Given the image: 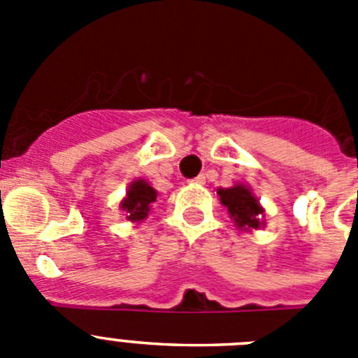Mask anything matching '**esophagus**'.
Returning a JSON list of instances; mask_svg holds the SVG:
<instances>
[{"mask_svg": "<svg viewBox=\"0 0 358 358\" xmlns=\"http://www.w3.org/2000/svg\"><path fill=\"white\" fill-rule=\"evenodd\" d=\"M192 182H195V185H204V182H206V176H197L195 177V179H192Z\"/></svg>", "mask_w": 358, "mask_h": 358, "instance_id": "34e87169", "label": "esophagus"}]
</instances>
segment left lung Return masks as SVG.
<instances>
[{
  "label": "left lung",
  "mask_w": 358,
  "mask_h": 358,
  "mask_svg": "<svg viewBox=\"0 0 358 358\" xmlns=\"http://www.w3.org/2000/svg\"><path fill=\"white\" fill-rule=\"evenodd\" d=\"M217 194L220 195V202L227 208L231 217L235 218L238 227H260L264 210L245 186L236 185L233 188H220L217 189Z\"/></svg>",
  "instance_id": "left-lung-1"
}]
</instances>
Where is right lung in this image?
Wrapping results in <instances>:
<instances>
[{"label": "right lung", "mask_w": 358, "mask_h": 358, "mask_svg": "<svg viewBox=\"0 0 358 358\" xmlns=\"http://www.w3.org/2000/svg\"><path fill=\"white\" fill-rule=\"evenodd\" d=\"M156 189L148 182L138 179L129 188L127 197L123 199L122 210L127 211V218L131 222H141L150 211L152 202H156Z\"/></svg>", "instance_id": "obj_1"}]
</instances>
